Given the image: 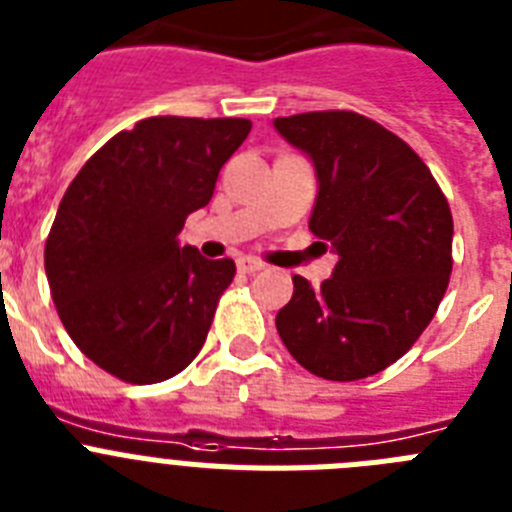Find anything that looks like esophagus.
Listing matches in <instances>:
<instances>
[{"label":"esophagus","mask_w":512,"mask_h":512,"mask_svg":"<svg viewBox=\"0 0 512 512\" xmlns=\"http://www.w3.org/2000/svg\"><path fill=\"white\" fill-rule=\"evenodd\" d=\"M237 268H239V273L255 275V273H260V270L265 268V265H262L260 260H255V257H242V260L237 262Z\"/></svg>","instance_id":"esophagus-1"}]
</instances>
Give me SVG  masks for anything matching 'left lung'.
<instances>
[{
	"label": "left lung",
	"mask_w": 512,
	"mask_h": 512,
	"mask_svg": "<svg viewBox=\"0 0 512 512\" xmlns=\"http://www.w3.org/2000/svg\"><path fill=\"white\" fill-rule=\"evenodd\" d=\"M273 126L314 162L309 229L337 252L317 291L293 275L275 327L314 376L366 379L399 361L438 311L453 268L451 208L415 151L366 115L322 110Z\"/></svg>",
	"instance_id": "obj_1"
}]
</instances>
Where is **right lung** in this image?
<instances>
[{"mask_svg":"<svg viewBox=\"0 0 512 512\" xmlns=\"http://www.w3.org/2000/svg\"><path fill=\"white\" fill-rule=\"evenodd\" d=\"M247 118H144L87 159L46 239V275L66 332L128 384H157L201 353L237 273L177 234L208 206Z\"/></svg>","mask_w":512,"mask_h":512,"instance_id":"right-lung-1","label":"right lung"}]
</instances>
